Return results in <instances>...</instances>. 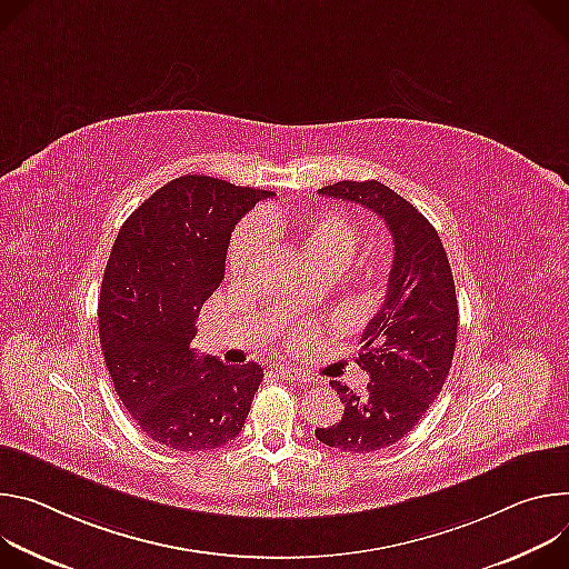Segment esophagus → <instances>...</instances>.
Masks as SVG:
<instances>
[{"instance_id":"esophagus-1","label":"esophagus","mask_w":569,"mask_h":569,"mask_svg":"<svg viewBox=\"0 0 569 569\" xmlns=\"http://www.w3.org/2000/svg\"><path fill=\"white\" fill-rule=\"evenodd\" d=\"M278 372H280V377H284V380H291V382H307L309 380V375L305 372V370H300V368H291V366H278Z\"/></svg>"}]
</instances>
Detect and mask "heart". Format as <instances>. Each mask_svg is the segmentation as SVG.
I'll return each instance as SVG.
<instances>
[{
	"mask_svg": "<svg viewBox=\"0 0 569 569\" xmlns=\"http://www.w3.org/2000/svg\"><path fill=\"white\" fill-rule=\"evenodd\" d=\"M260 228L258 223H243L230 248V269L239 271L246 269L256 252L260 248ZM300 241L305 248V256L311 262V267H332L339 269L348 262L355 250L357 232L355 226L350 223L348 217H343L335 208H319L317 212H311L302 226H300Z\"/></svg>",
	"mask_w": 569,
	"mask_h": 569,
	"instance_id": "b5f03b06",
	"label": "heart"
}]
</instances>
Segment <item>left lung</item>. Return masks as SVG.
<instances>
[{
    "label": "left lung",
    "mask_w": 569,
    "mask_h": 569,
    "mask_svg": "<svg viewBox=\"0 0 569 569\" xmlns=\"http://www.w3.org/2000/svg\"><path fill=\"white\" fill-rule=\"evenodd\" d=\"M319 194L385 219L393 237V264L385 302L359 341L357 363L370 375L366 393L332 380L343 416L330 427H317V438L355 455L385 450L420 422L446 385L459 328L452 269L436 228L391 187L341 180Z\"/></svg>",
    "instance_id": "1"
}]
</instances>
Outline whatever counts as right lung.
<instances>
[{
	"label": "right lung",
	"mask_w": 569,
	"mask_h": 569,
	"mask_svg": "<svg viewBox=\"0 0 569 569\" xmlns=\"http://www.w3.org/2000/svg\"><path fill=\"white\" fill-rule=\"evenodd\" d=\"M273 192L180 176L123 221L106 264L99 339L112 387L156 443L180 452L234 440L264 377L189 348L221 284L234 223Z\"/></svg>",
	"instance_id": "add662e5"
}]
</instances>
